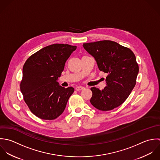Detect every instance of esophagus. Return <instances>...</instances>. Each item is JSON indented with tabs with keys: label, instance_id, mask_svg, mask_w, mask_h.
Segmentation results:
<instances>
[{
	"label": "esophagus",
	"instance_id": "obj_1",
	"mask_svg": "<svg viewBox=\"0 0 160 160\" xmlns=\"http://www.w3.org/2000/svg\"><path fill=\"white\" fill-rule=\"evenodd\" d=\"M84 88H84L83 87H80V86H79V87H76L75 89H76L77 91H81V90H83Z\"/></svg>",
	"mask_w": 160,
	"mask_h": 160
}]
</instances>
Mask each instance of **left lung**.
Returning <instances> with one entry per match:
<instances>
[{
	"label": "left lung",
	"instance_id": "left-lung-1",
	"mask_svg": "<svg viewBox=\"0 0 160 160\" xmlns=\"http://www.w3.org/2000/svg\"><path fill=\"white\" fill-rule=\"evenodd\" d=\"M84 49L95 59L99 70L108 73L106 87L91 88V104L106 111L121 105L136 84L139 68L133 52L116 42L103 40L84 43Z\"/></svg>",
	"mask_w": 160,
	"mask_h": 160
}]
</instances>
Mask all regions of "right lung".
I'll return each instance as SVG.
<instances>
[{
	"mask_svg": "<svg viewBox=\"0 0 160 160\" xmlns=\"http://www.w3.org/2000/svg\"><path fill=\"white\" fill-rule=\"evenodd\" d=\"M77 46L54 44L32 55L23 67L20 90L29 109L38 118L53 120L63 112L74 88L57 82L65 62Z\"/></svg>",
	"mask_w": 160,
	"mask_h": 160,
	"instance_id": "right-lung-1",
	"label": "right lung"
}]
</instances>
